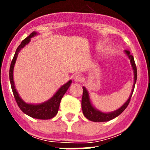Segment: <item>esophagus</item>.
<instances>
[{
  "instance_id": "34e87169",
  "label": "esophagus",
  "mask_w": 150,
  "mask_h": 150,
  "mask_svg": "<svg viewBox=\"0 0 150 150\" xmlns=\"http://www.w3.org/2000/svg\"><path fill=\"white\" fill-rule=\"evenodd\" d=\"M74 81L75 82H82L83 79V76H82L81 74H75V76H74Z\"/></svg>"
}]
</instances>
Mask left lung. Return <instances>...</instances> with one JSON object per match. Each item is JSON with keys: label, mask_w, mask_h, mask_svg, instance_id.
Segmentation results:
<instances>
[{"label": "left lung", "mask_w": 150, "mask_h": 150, "mask_svg": "<svg viewBox=\"0 0 150 150\" xmlns=\"http://www.w3.org/2000/svg\"><path fill=\"white\" fill-rule=\"evenodd\" d=\"M125 53L128 55V58L130 59V62L132 64V68L134 70V84L133 86V88H132V94L130 95L129 98L128 99L125 103L120 107V109H118L117 110L113 111L112 112H108V113H105V112H102L100 111L97 110L93 107V106L91 105V102H90L89 95H88V91L86 89L85 87H83V98H82V109H83V112L86 118H87L88 120L92 122H107L110 121V120L114 119V118L117 117L118 116H120L122 112L126 109V107L129 104V102L132 98V94H133L134 89L135 83H136V80H137V67L135 64L134 59L133 55H130V52L128 50H125Z\"/></svg>", "instance_id": "left-lung-1"}]
</instances>
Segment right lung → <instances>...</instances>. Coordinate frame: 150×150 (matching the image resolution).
<instances>
[{"label":"right lung","instance_id":"right-lung-1","mask_svg":"<svg viewBox=\"0 0 150 150\" xmlns=\"http://www.w3.org/2000/svg\"><path fill=\"white\" fill-rule=\"evenodd\" d=\"M36 34H37L36 32L31 33L28 37H27L25 39H24L22 40L21 44L18 46V48L16 50L15 55L13 56V59L12 60L10 67V85H11L12 91H13V95H14V98H15L18 107L20 108V110L24 113H25L28 116H30V117L35 118V119H39V120H50V119L53 118L58 113L61 100H62V97L64 96V95L65 94L67 90L70 87L72 81L70 80V81L67 82L64 86H62L50 100H47L46 102H44L43 104H37V105L25 103L21 99L19 95H18V92H17L16 89L15 88V86H14V82H13V67H14L16 60L17 56H18V53L19 52L21 49L23 48L24 46L30 42V38H33Z\"/></svg>","mask_w":150,"mask_h":150}]
</instances>
